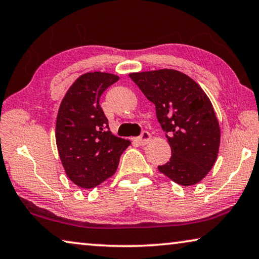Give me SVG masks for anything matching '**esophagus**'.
Here are the masks:
<instances>
[{
  "label": "esophagus",
  "instance_id": "esophagus-1",
  "mask_svg": "<svg viewBox=\"0 0 259 259\" xmlns=\"http://www.w3.org/2000/svg\"><path fill=\"white\" fill-rule=\"evenodd\" d=\"M151 139H152L151 133H148V132H146V131H144V132L141 133V136L136 138V140H134V141H136L138 145L144 146L146 144H148V142L151 141Z\"/></svg>",
  "mask_w": 259,
  "mask_h": 259
}]
</instances>
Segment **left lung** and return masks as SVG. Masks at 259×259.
Segmentation results:
<instances>
[{"mask_svg": "<svg viewBox=\"0 0 259 259\" xmlns=\"http://www.w3.org/2000/svg\"><path fill=\"white\" fill-rule=\"evenodd\" d=\"M130 77L155 105L170 146V160L157 169L178 185H196L219 155L221 130L210 99L196 81L173 69L133 72Z\"/></svg>", "mask_w": 259, "mask_h": 259, "instance_id": "obj_1", "label": "left lung"}]
</instances>
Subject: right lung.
<instances>
[{"instance_id": "obj_1", "label": "right lung", "mask_w": 259, "mask_h": 259, "mask_svg": "<svg viewBox=\"0 0 259 259\" xmlns=\"http://www.w3.org/2000/svg\"><path fill=\"white\" fill-rule=\"evenodd\" d=\"M119 80L115 74L88 72L70 86L59 106L56 144L64 170L74 185L95 188L117 170L130 140L111 133L100 96Z\"/></svg>"}]
</instances>
